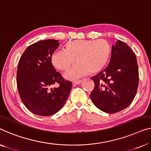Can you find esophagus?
I'll use <instances>...</instances> for the list:
<instances>
[{
	"instance_id": "obj_1",
	"label": "esophagus",
	"mask_w": 151,
	"mask_h": 151,
	"mask_svg": "<svg viewBox=\"0 0 151 151\" xmlns=\"http://www.w3.org/2000/svg\"><path fill=\"white\" fill-rule=\"evenodd\" d=\"M82 81L81 80H78V81H75L73 82V83H75L76 85H78V84H80L81 83Z\"/></svg>"
}]
</instances>
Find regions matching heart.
Segmentation results:
<instances>
[{"label": "heart", "mask_w": 151, "mask_h": 151, "mask_svg": "<svg viewBox=\"0 0 151 151\" xmlns=\"http://www.w3.org/2000/svg\"><path fill=\"white\" fill-rule=\"evenodd\" d=\"M65 50L58 49L51 55V63L55 68L66 71L74 62H77L65 74L73 80L88 73L95 74L105 68L111 55V47L107 40H73L67 42Z\"/></svg>", "instance_id": "b5f03b06"}]
</instances>
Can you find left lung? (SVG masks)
<instances>
[{"mask_svg":"<svg viewBox=\"0 0 151 151\" xmlns=\"http://www.w3.org/2000/svg\"><path fill=\"white\" fill-rule=\"evenodd\" d=\"M94 88L90 97L99 109L115 113L129 106L136 96L139 82L138 66L132 49L121 40L112 46L107 68L91 78Z\"/></svg>","mask_w":151,"mask_h":151,"instance_id":"1","label":"left lung"}]
</instances>
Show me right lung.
<instances>
[{
    "label": "right lung",
    "mask_w": 151,
    "mask_h": 151,
    "mask_svg": "<svg viewBox=\"0 0 151 151\" xmlns=\"http://www.w3.org/2000/svg\"><path fill=\"white\" fill-rule=\"evenodd\" d=\"M60 45L58 40L37 42L20 58L17 70V86L20 98L31 112L40 116L53 115L68 98L72 83L56 72L51 55ZM58 83L59 87L51 88Z\"/></svg>",
    "instance_id": "obj_1"
}]
</instances>
